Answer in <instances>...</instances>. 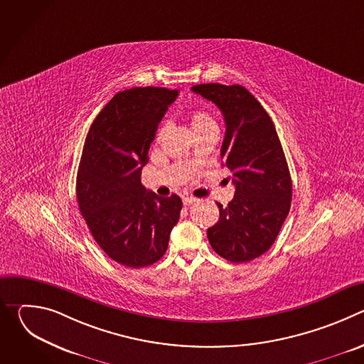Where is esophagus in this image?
Masks as SVG:
<instances>
[{"mask_svg":"<svg viewBox=\"0 0 364 364\" xmlns=\"http://www.w3.org/2000/svg\"><path fill=\"white\" fill-rule=\"evenodd\" d=\"M196 201H197V198H196V197H191V196L183 197V203H184V205H190V204H193V203H196Z\"/></svg>","mask_w":364,"mask_h":364,"instance_id":"esophagus-1","label":"esophagus"}]
</instances>
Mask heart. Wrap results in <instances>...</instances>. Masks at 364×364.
Here are the masks:
<instances>
[{"instance_id": "1", "label": "heart", "mask_w": 364, "mask_h": 364, "mask_svg": "<svg viewBox=\"0 0 364 364\" xmlns=\"http://www.w3.org/2000/svg\"><path fill=\"white\" fill-rule=\"evenodd\" d=\"M166 128H167V122H163L160 129H159V138L164 134ZM205 128H216V122H215L213 117L209 112H205L203 109L194 111L191 114V129H193V132L194 131H201V129H205Z\"/></svg>"}]
</instances>
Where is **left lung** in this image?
<instances>
[{
	"mask_svg": "<svg viewBox=\"0 0 364 364\" xmlns=\"http://www.w3.org/2000/svg\"><path fill=\"white\" fill-rule=\"evenodd\" d=\"M222 111L226 134L220 157L232 173L235 197L218 203L219 222L207 229L213 250L233 264L264 255L275 242L291 207L292 181L275 125L240 85L191 87Z\"/></svg>",
	"mask_w": 364,
	"mask_h": 364,
	"instance_id": "obj_1",
	"label": "left lung"
}]
</instances>
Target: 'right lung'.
<instances>
[{"mask_svg":"<svg viewBox=\"0 0 364 364\" xmlns=\"http://www.w3.org/2000/svg\"><path fill=\"white\" fill-rule=\"evenodd\" d=\"M177 95L152 86L118 92L83 145L76 178L80 213L100 249L129 268L160 261L180 219L177 194L160 197L141 184L149 145Z\"/></svg>","mask_w":364,"mask_h":364,"instance_id":"obj_1","label":"right lung"}]
</instances>
